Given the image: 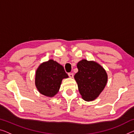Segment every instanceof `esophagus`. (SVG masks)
I'll return each mask as SVG.
<instances>
[{
    "instance_id": "esophagus-1",
    "label": "esophagus",
    "mask_w": 134,
    "mask_h": 134,
    "mask_svg": "<svg viewBox=\"0 0 134 134\" xmlns=\"http://www.w3.org/2000/svg\"><path fill=\"white\" fill-rule=\"evenodd\" d=\"M68 75H69V76L70 77H73V73H68Z\"/></svg>"
}]
</instances>
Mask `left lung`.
I'll list each match as a JSON object with an SVG mask.
<instances>
[{
    "mask_svg": "<svg viewBox=\"0 0 134 134\" xmlns=\"http://www.w3.org/2000/svg\"><path fill=\"white\" fill-rule=\"evenodd\" d=\"M77 67L78 71L74 77L79 93L85 100H93L99 96L107 84V72L99 64L86 59L79 61Z\"/></svg>",
    "mask_w": 134,
    "mask_h": 134,
    "instance_id": "obj_1",
    "label": "left lung"
}]
</instances>
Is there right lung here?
<instances>
[{"label": "right lung", "mask_w": 134, "mask_h": 134, "mask_svg": "<svg viewBox=\"0 0 134 134\" xmlns=\"http://www.w3.org/2000/svg\"><path fill=\"white\" fill-rule=\"evenodd\" d=\"M68 77L64 67L52 59L40 65L36 71L35 85L42 94L53 97L58 92L62 80Z\"/></svg>", "instance_id": "1"}]
</instances>
